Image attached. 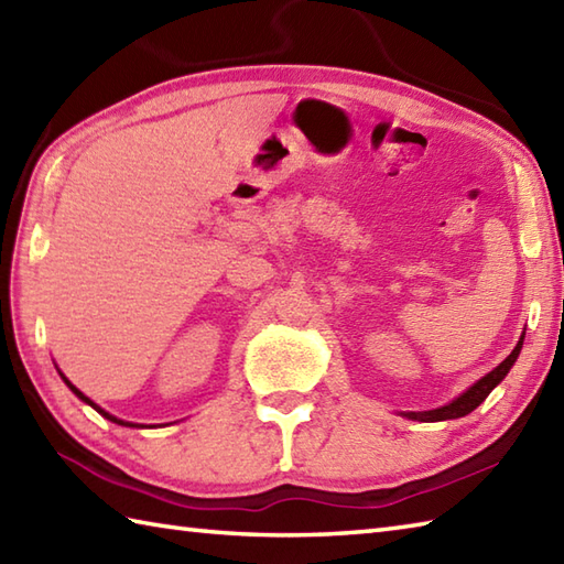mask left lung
<instances>
[{"mask_svg":"<svg viewBox=\"0 0 564 564\" xmlns=\"http://www.w3.org/2000/svg\"><path fill=\"white\" fill-rule=\"evenodd\" d=\"M521 346H523V334L519 344L513 346V351L501 361L495 370H489L487 376H482L477 382H473L470 388L465 392H460L458 398L451 400L448 404L436 406V410H429V412H402V416L406 419H414V422H446V419H460L465 414H470L473 410H477L485 402V398L489 392H492L501 380L507 378V373L511 370V366L517 364V358L521 354Z\"/></svg>","mask_w":564,"mask_h":564,"instance_id":"1","label":"left lung"}]
</instances>
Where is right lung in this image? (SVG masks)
I'll use <instances>...</instances> for the list:
<instances>
[{
    "label": "right lung",
    "instance_id": "add662e5",
    "mask_svg": "<svg viewBox=\"0 0 564 564\" xmlns=\"http://www.w3.org/2000/svg\"><path fill=\"white\" fill-rule=\"evenodd\" d=\"M57 373H59V370H57ZM59 378H63V380H65V386H67V388H69L72 392H75V394H77V398H79L82 402H87L89 406H94V410H97V412H99V414H101L104 419H109V422H113V424H121V426H138V429H145V424H133V422H123V419H118V416L109 414V412H106V410H101V406H99L97 402H91V400L87 398V394H84L82 390H77L75 386H72V382H69V380H67V378H65L63 373H59Z\"/></svg>",
    "mask_w": 564,
    "mask_h": 564
}]
</instances>
